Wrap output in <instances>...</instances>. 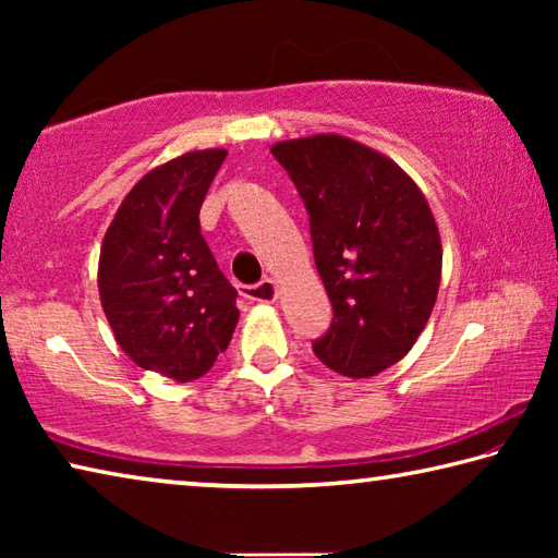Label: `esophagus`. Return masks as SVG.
Wrapping results in <instances>:
<instances>
[{"instance_id": "1", "label": "esophagus", "mask_w": 558, "mask_h": 558, "mask_svg": "<svg viewBox=\"0 0 558 558\" xmlns=\"http://www.w3.org/2000/svg\"><path fill=\"white\" fill-rule=\"evenodd\" d=\"M241 295L251 302H276L278 300V282L272 278L260 280L258 286L241 288Z\"/></svg>"}]
</instances>
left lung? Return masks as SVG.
Instances as JSON below:
<instances>
[{"label": "left lung", "instance_id": "obj_1", "mask_svg": "<svg viewBox=\"0 0 558 558\" xmlns=\"http://www.w3.org/2000/svg\"><path fill=\"white\" fill-rule=\"evenodd\" d=\"M310 214L317 272L335 319L319 362L369 379L411 352L440 286L438 223L418 184L376 149L335 132L270 147Z\"/></svg>", "mask_w": 558, "mask_h": 558}]
</instances>
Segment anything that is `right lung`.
<instances>
[{
    "mask_svg": "<svg viewBox=\"0 0 558 558\" xmlns=\"http://www.w3.org/2000/svg\"><path fill=\"white\" fill-rule=\"evenodd\" d=\"M226 149H194L140 179L118 206L98 260V292L116 342L132 362L186 384L211 369L239 323L199 209Z\"/></svg>",
    "mask_w": 558,
    "mask_h": 558,
    "instance_id": "1",
    "label": "right lung"
}]
</instances>
